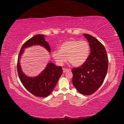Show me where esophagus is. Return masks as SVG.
<instances>
[{"label": "esophagus", "mask_w": 124, "mask_h": 124, "mask_svg": "<svg viewBox=\"0 0 124 124\" xmlns=\"http://www.w3.org/2000/svg\"><path fill=\"white\" fill-rule=\"evenodd\" d=\"M70 70H68V69H66V68H63V73H66V72H70Z\"/></svg>", "instance_id": "34e87169"}]
</instances>
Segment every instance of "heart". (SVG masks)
<instances>
[{"label": "heart", "mask_w": 124, "mask_h": 124, "mask_svg": "<svg viewBox=\"0 0 124 124\" xmlns=\"http://www.w3.org/2000/svg\"><path fill=\"white\" fill-rule=\"evenodd\" d=\"M90 52V46L87 41L70 40L61 44L59 50H54L52 56L60 66H62L67 59L73 66L78 67L86 62Z\"/></svg>", "instance_id": "b5f03b06"}]
</instances>
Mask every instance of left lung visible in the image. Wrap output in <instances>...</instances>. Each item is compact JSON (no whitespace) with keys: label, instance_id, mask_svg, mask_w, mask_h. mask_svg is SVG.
Segmentation results:
<instances>
[{"label":"left lung","instance_id":"left-lung-1","mask_svg":"<svg viewBox=\"0 0 124 124\" xmlns=\"http://www.w3.org/2000/svg\"><path fill=\"white\" fill-rule=\"evenodd\" d=\"M84 35L89 41L91 53L84 63L72 70V83L79 93L90 95L103 83L107 73L108 58L106 49L100 41L91 35Z\"/></svg>","mask_w":124,"mask_h":124}]
</instances>
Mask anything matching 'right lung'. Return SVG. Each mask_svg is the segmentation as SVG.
<instances>
[{
    "mask_svg": "<svg viewBox=\"0 0 124 124\" xmlns=\"http://www.w3.org/2000/svg\"><path fill=\"white\" fill-rule=\"evenodd\" d=\"M39 45L44 47L48 51H51L48 43L45 40L43 34H38L25 42L18 54L17 70L18 75L24 87L32 95L37 97H46L51 93L57 84L58 79L63 73L61 66H56L53 63H49L46 67L38 76L30 78L23 74L21 68L20 60L25 48L32 45Z\"/></svg>",
    "mask_w": 124,
    "mask_h": 124,
    "instance_id": "1",
    "label": "right lung"
}]
</instances>
